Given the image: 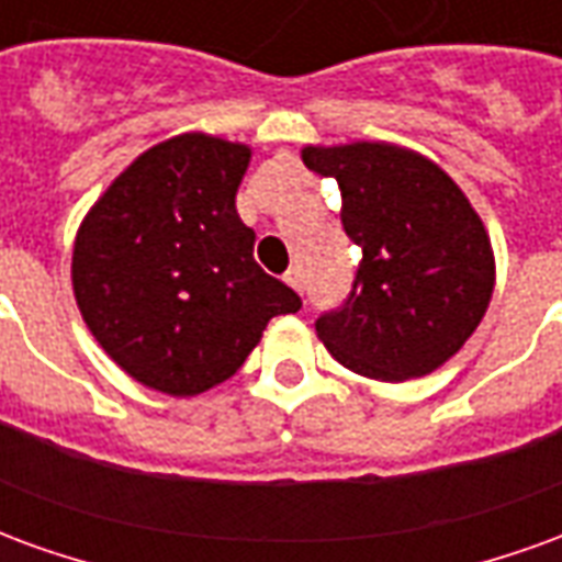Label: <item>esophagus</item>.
I'll return each instance as SVG.
<instances>
[{
  "instance_id": "34e87169",
  "label": "esophagus",
  "mask_w": 562,
  "mask_h": 562,
  "mask_svg": "<svg viewBox=\"0 0 562 562\" xmlns=\"http://www.w3.org/2000/svg\"><path fill=\"white\" fill-rule=\"evenodd\" d=\"M285 282H289L297 294H304V273H301V268L289 270V273H285Z\"/></svg>"
}]
</instances>
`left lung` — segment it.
<instances>
[{
  "label": "left lung",
  "mask_w": 562,
  "mask_h": 562,
  "mask_svg": "<svg viewBox=\"0 0 562 562\" xmlns=\"http://www.w3.org/2000/svg\"><path fill=\"white\" fill-rule=\"evenodd\" d=\"M310 171L340 183V220L361 246L349 301L316 337L358 376L406 382L463 349L494 294L482 216L436 161L389 140L304 147Z\"/></svg>",
  "instance_id": "8db88e82"
}]
</instances>
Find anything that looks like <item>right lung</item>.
<instances>
[{
  "mask_svg": "<svg viewBox=\"0 0 562 562\" xmlns=\"http://www.w3.org/2000/svg\"><path fill=\"white\" fill-rule=\"evenodd\" d=\"M252 159L237 140L183 132L140 153L83 216L71 285L120 370L195 397L232 379L273 316L301 297L258 268L234 198Z\"/></svg>",
  "mask_w": 562,
  "mask_h": 562,
  "instance_id": "1",
  "label": "right lung"
}]
</instances>
